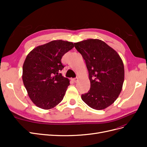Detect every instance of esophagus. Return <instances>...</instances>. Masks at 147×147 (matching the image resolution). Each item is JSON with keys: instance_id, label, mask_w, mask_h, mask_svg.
Returning a JSON list of instances; mask_svg holds the SVG:
<instances>
[{"instance_id": "1", "label": "esophagus", "mask_w": 147, "mask_h": 147, "mask_svg": "<svg viewBox=\"0 0 147 147\" xmlns=\"http://www.w3.org/2000/svg\"><path fill=\"white\" fill-rule=\"evenodd\" d=\"M73 81H74L75 83H77V82L78 81V78H74V79H73Z\"/></svg>"}]
</instances>
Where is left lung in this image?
<instances>
[{
	"mask_svg": "<svg viewBox=\"0 0 147 147\" xmlns=\"http://www.w3.org/2000/svg\"><path fill=\"white\" fill-rule=\"evenodd\" d=\"M85 61L91 83L82 99L91 108L103 110L112 105L121 92L124 80L123 61L118 53L99 39L74 43Z\"/></svg>",
	"mask_w": 147,
	"mask_h": 147,
	"instance_id": "obj_1",
	"label": "left lung"
}]
</instances>
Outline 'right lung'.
I'll list each match as a JSON object with an SVG mask.
<instances>
[{
	"label": "right lung",
	"instance_id": "right-lung-1",
	"mask_svg": "<svg viewBox=\"0 0 147 147\" xmlns=\"http://www.w3.org/2000/svg\"><path fill=\"white\" fill-rule=\"evenodd\" d=\"M74 47L72 42L56 40L35 47L26 57L22 78L38 107L50 110L63 100L70 80L59 73L64 67L61 58Z\"/></svg>",
	"mask_w": 147,
	"mask_h": 147
}]
</instances>
